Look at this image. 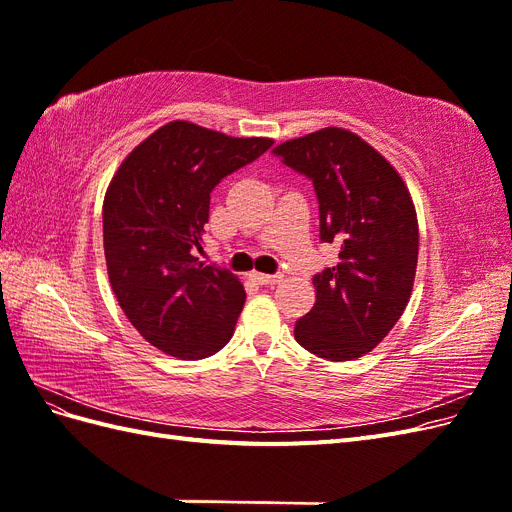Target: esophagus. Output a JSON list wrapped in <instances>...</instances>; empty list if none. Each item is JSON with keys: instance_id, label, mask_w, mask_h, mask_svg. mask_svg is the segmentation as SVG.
<instances>
[{"instance_id": "34e87169", "label": "esophagus", "mask_w": 512, "mask_h": 512, "mask_svg": "<svg viewBox=\"0 0 512 512\" xmlns=\"http://www.w3.org/2000/svg\"><path fill=\"white\" fill-rule=\"evenodd\" d=\"M250 277L254 282H258V284H262V286H269V284H280L282 280H284V275L282 273H277V275H267V273H258V271H252L250 273Z\"/></svg>"}]
</instances>
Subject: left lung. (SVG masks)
Masks as SVG:
<instances>
[{
	"label": "left lung",
	"instance_id": "1",
	"mask_svg": "<svg viewBox=\"0 0 512 512\" xmlns=\"http://www.w3.org/2000/svg\"><path fill=\"white\" fill-rule=\"evenodd\" d=\"M273 153L314 181L320 239L339 243L337 265L314 275L316 303L294 324V339L322 359H359L389 335L412 294L418 222L408 185L344 128L292 138Z\"/></svg>",
	"mask_w": 512,
	"mask_h": 512
}]
</instances>
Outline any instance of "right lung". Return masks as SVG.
<instances>
[{
	"mask_svg": "<svg viewBox=\"0 0 512 512\" xmlns=\"http://www.w3.org/2000/svg\"><path fill=\"white\" fill-rule=\"evenodd\" d=\"M271 145L177 119L119 164L102 207L106 271L123 314L151 346L192 361L228 344L243 284L194 250L203 245L215 185Z\"/></svg>",
	"mask_w": 512,
	"mask_h": 512,
	"instance_id": "obj_1",
	"label": "right lung"
}]
</instances>
